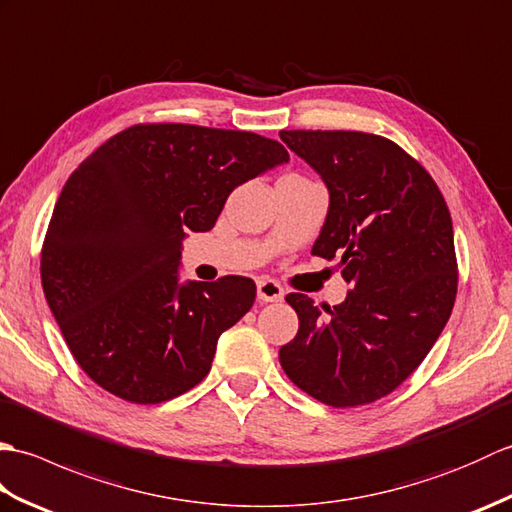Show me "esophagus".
Segmentation results:
<instances>
[{
  "instance_id": "obj_1",
  "label": "esophagus",
  "mask_w": 512,
  "mask_h": 512,
  "mask_svg": "<svg viewBox=\"0 0 512 512\" xmlns=\"http://www.w3.org/2000/svg\"><path fill=\"white\" fill-rule=\"evenodd\" d=\"M257 297L259 301L270 303V301H281L284 299V288H281L275 279H259L257 281Z\"/></svg>"
}]
</instances>
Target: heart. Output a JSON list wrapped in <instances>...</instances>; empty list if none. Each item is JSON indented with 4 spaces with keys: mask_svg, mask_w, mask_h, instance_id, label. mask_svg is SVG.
<instances>
[{
    "mask_svg": "<svg viewBox=\"0 0 512 512\" xmlns=\"http://www.w3.org/2000/svg\"><path fill=\"white\" fill-rule=\"evenodd\" d=\"M297 178H301V176H297Z\"/></svg>",
    "mask_w": 512,
    "mask_h": 512,
    "instance_id": "b5f03b06",
    "label": "heart"
}]
</instances>
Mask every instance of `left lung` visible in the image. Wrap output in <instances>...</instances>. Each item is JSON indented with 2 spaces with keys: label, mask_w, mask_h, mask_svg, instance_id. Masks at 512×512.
I'll list each match as a JSON object with an SVG mask.
<instances>
[{
  "label": "left lung",
  "mask_w": 512,
  "mask_h": 512,
  "mask_svg": "<svg viewBox=\"0 0 512 512\" xmlns=\"http://www.w3.org/2000/svg\"><path fill=\"white\" fill-rule=\"evenodd\" d=\"M281 140L323 178L330 209L312 255L339 259L352 290L323 314L308 295L279 350L286 376L330 407L391 394L447 325L458 292L453 224L438 184L394 140L343 129H284Z\"/></svg>",
  "instance_id": "1"
}]
</instances>
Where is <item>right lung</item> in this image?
I'll return each instance as SVG.
<instances>
[{
	"label": "right lung",
	"instance_id": "right-lung-1",
	"mask_svg": "<svg viewBox=\"0 0 512 512\" xmlns=\"http://www.w3.org/2000/svg\"><path fill=\"white\" fill-rule=\"evenodd\" d=\"M288 158L253 132L140 123L72 171L43 239L41 284L96 385L158 405L209 374L220 334L253 306L255 281L180 284L182 239L211 231L235 187Z\"/></svg>",
	"mask_w": 512,
	"mask_h": 512
}]
</instances>
